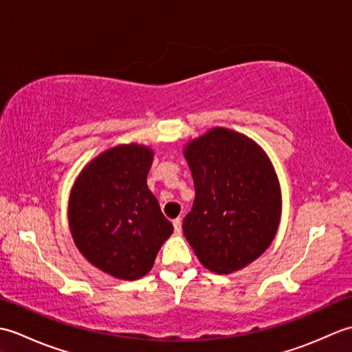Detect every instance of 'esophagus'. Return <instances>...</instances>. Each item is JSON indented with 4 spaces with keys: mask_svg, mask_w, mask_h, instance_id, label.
Returning <instances> with one entry per match:
<instances>
[{
    "mask_svg": "<svg viewBox=\"0 0 352 352\" xmlns=\"http://www.w3.org/2000/svg\"><path fill=\"white\" fill-rule=\"evenodd\" d=\"M182 218H177V219H174L172 221V226H174V230L177 231V233H180L182 231Z\"/></svg>",
    "mask_w": 352,
    "mask_h": 352,
    "instance_id": "34e87169",
    "label": "esophagus"
}]
</instances>
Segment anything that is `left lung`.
<instances>
[{
	"mask_svg": "<svg viewBox=\"0 0 352 352\" xmlns=\"http://www.w3.org/2000/svg\"><path fill=\"white\" fill-rule=\"evenodd\" d=\"M195 201L183 233L207 269L230 274L266 251L281 214L275 170L256 142L228 129L206 133L184 149Z\"/></svg>",
	"mask_w": 352,
	"mask_h": 352,
	"instance_id": "left-lung-1",
	"label": "left lung"
}]
</instances>
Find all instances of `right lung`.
Segmentation results:
<instances>
[{"mask_svg": "<svg viewBox=\"0 0 352 352\" xmlns=\"http://www.w3.org/2000/svg\"><path fill=\"white\" fill-rule=\"evenodd\" d=\"M151 162L146 146H115L81 170L71 192L69 227L77 248L121 280L148 274L174 231L146 186Z\"/></svg>", "mask_w": 352, "mask_h": 352, "instance_id": "right-lung-1", "label": "right lung"}]
</instances>
